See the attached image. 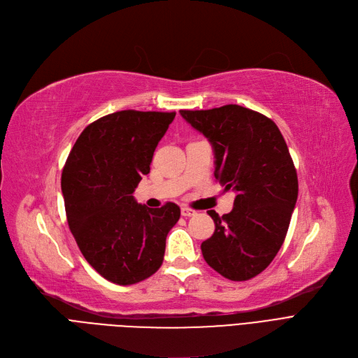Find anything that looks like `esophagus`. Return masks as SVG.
<instances>
[{
	"mask_svg": "<svg viewBox=\"0 0 358 358\" xmlns=\"http://www.w3.org/2000/svg\"><path fill=\"white\" fill-rule=\"evenodd\" d=\"M197 212L196 210H193V209H190V208H181V215L184 216V217H190V216H194Z\"/></svg>",
	"mask_w": 358,
	"mask_h": 358,
	"instance_id": "34e87169",
	"label": "esophagus"
}]
</instances>
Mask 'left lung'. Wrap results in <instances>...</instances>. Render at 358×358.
Segmentation results:
<instances>
[{
	"mask_svg": "<svg viewBox=\"0 0 358 358\" xmlns=\"http://www.w3.org/2000/svg\"><path fill=\"white\" fill-rule=\"evenodd\" d=\"M212 143L215 177L235 192L234 209L219 216L213 235L201 243L206 262L232 281L264 271L281 248L297 200V174L277 124L238 104L180 110Z\"/></svg>",
	"mask_w": 358,
	"mask_h": 358,
	"instance_id": "left-lung-1",
	"label": "left lung"
}]
</instances>
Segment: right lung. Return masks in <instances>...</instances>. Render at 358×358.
Returning a JSON list of instances; mask_svg holds the SVG:
<instances>
[{
  "label": "right lung",
  "instance_id": "add662e5",
  "mask_svg": "<svg viewBox=\"0 0 358 358\" xmlns=\"http://www.w3.org/2000/svg\"><path fill=\"white\" fill-rule=\"evenodd\" d=\"M174 117V111L111 113L83 130L65 162L69 229L88 264L111 283L129 286L152 275L180 219L176 203L149 209L131 196Z\"/></svg>",
  "mask_w": 358,
  "mask_h": 358
}]
</instances>
